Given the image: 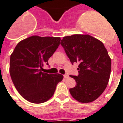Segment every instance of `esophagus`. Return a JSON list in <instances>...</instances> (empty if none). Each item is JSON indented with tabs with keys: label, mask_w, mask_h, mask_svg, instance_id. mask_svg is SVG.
<instances>
[{
	"label": "esophagus",
	"mask_w": 123,
	"mask_h": 123,
	"mask_svg": "<svg viewBox=\"0 0 123 123\" xmlns=\"http://www.w3.org/2000/svg\"><path fill=\"white\" fill-rule=\"evenodd\" d=\"M63 77H64L65 79H67L68 77V75H67V74H65V75H63Z\"/></svg>",
	"instance_id": "obj_1"
}]
</instances>
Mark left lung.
I'll return each mask as SVG.
<instances>
[{
	"label": "left lung",
	"mask_w": 123,
	"mask_h": 123,
	"mask_svg": "<svg viewBox=\"0 0 123 123\" xmlns=\"http://www.w3.org/2000/svg\"><path fill=\"white\" fill-rule=\"evenodd\" d=\"M70 62L79 63L76 85L69 89L72 97L81 103L97 100L107 86L111 71V59L104 44L89 35L66 36L61 41Z\"/></svg>",
	"instance_id": "left-lung-1"
}]
</instances>
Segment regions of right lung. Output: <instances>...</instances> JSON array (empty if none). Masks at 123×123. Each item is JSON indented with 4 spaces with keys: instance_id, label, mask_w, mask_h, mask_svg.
<instances>
[{
    "instance_id": "obj_1",
    "label": "right lung",
    "mask_w": 123,
    "mask_h": 123,
    "mask_svg": "<svg viewBox=\"0 0 123 123\" xmlns=\"http://www.w3.org/2000/svg\"><path fill=\"white\" fill-rule=\"evenodd\" d=\"M60 37L33 35L20 41L11 55L9 72L18 93L27 101L41 104L53 97L63 75L43 72L58 48Z\"/></svg>"
}]
</instances>
